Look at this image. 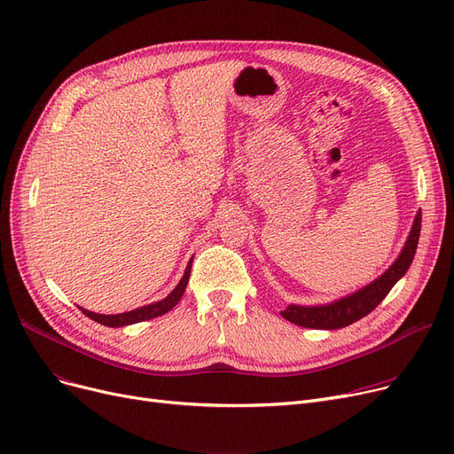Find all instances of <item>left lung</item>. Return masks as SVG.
Returning a JSON list of instances; mask_svg holds the SVG:
<instances>
[{
	"instance_id": "obj_1",
	"label": "left lung",
	"mask_w": 454,
	"mask_h": 454,
	"mask_svg": "<svg viewBox=\"0 0 454 454\" xmlns=\"http://www.w3.org/2000/svg\"><path fill=\"white\" fill-rule=\"evenodd\" d=\"M421 231V211H418L412 230L409 233V239L404 243L399 257L394 261L392 267L380 274L375 281H372L361 291H356L349 296L331 301L327 305H294L291 303L281 317L296 325L309 327V329H340L356 320L364 318L368 313L387 298L392 291L394 285L409 270Z\"/></svg>"
}]
</instances>
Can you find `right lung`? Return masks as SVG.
I'll return each instance as SVG.
<instances>
[{
  "label": "right lung",
  "instance_id": "obj_1",
  "mask_svg": "<svg viewBox=\"0 0 454 454\" xmlns=\"http://www.w3.org/2000/svg\"><path fill=\"white\" fill-rule=\"evenodd\" d=\"M191 263H193V259H191L189 263H187L185 272H184L180 283L175 287V291H173L169 296H165L163 300H160V301H156V303L143 305V307H139V309H134V311L121 313V315H98V313L88 311V309H82V307H79V309H81V311H82L88 318H91V320H95V322H99V324H103V325H106V327H123V325H130V324L145 322V320L161 317V315H165V313H169L171 309L180 301V298H182V294H184V291H185V287H187V281H189Z\"/></svg>",
  "mask_w": 454,
  "mask_h": 454
}]
</instances>
